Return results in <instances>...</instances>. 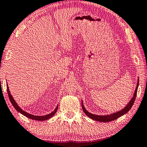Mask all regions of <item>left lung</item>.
Returning a JSON list of instances; mask_svg holds the SVG:
<instances>
[{"instance_id": "1", "label": "left lung", "mask_w": 147, "mask_h": 147, "mask_svg": "<svg viewBox=\"0 0 147 147\" xmlns=\"http://www.w3.org/2000/svg\"><path fill=\"white\" fill-rule=\"evenodd\" d=\"M139 86V79L138 80V83H137V86H136V88L135 92H134V96L133 97L131 98L130 101L129 102V103L126 105L123 109H122L121 110L117 111V112L114 113H111L110 115H94V114H92L91 113L88 112V111L86 110V109L85 108V107L84 106V104L83 102H82V108L83 109V111H84V113H86V115H88L89 118H91V119H93L94 121H97L99 122H105V123H107V122H109V121H112L113 120H115V119H118L121 117L122 115H124V114L128 113V111L131 109V107H132L133 104L134 103V101L136 100V95H137V92H138V88Z\"/></svg>"}]
</instances>
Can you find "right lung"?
Segmentation results:
<instances>
[{
  "label": "right lung",
  "mask_w": 147,
  "mask_h": 147,
  "mask_svg": "<svg viewBox=\"0 0 147 147\" xmlns=\"http://www.w3.org/2000/svg\"><path fill=\"white\" fill-rule=\"evenodd\" d=\"M7 92H8V94L9 100H10L11 103L12 104V105L13 106L15 109H16V110L18 111V112L21 113V114H23V115L26 117H28V118L30 119H32V120H36V121H45V120H47V119L51 118L52 117L54 116V114L56 113L57 110H58V106H57L56 108H55V109H54V110L53 111V112H51V113L48 114V115H45L44 116H37V115H32V114H30L26 112V111H24V110H23V109H22L18 106V104H17L16 100H15L14 98H13V96H12V95L10 94V91H9V88L8 86V84H7Z\"/></svg>",
  "instance_id": "1"
}]
</instances>
